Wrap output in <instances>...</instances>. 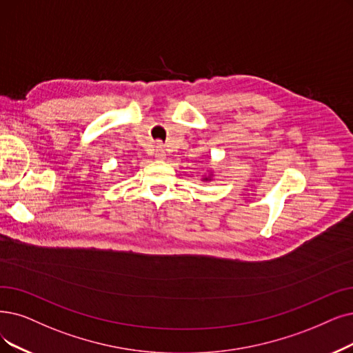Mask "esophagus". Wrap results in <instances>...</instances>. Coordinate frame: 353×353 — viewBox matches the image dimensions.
<instances>
[{
  "instance_id": "esophagus-1",
  "label": "esophagus",
  "mask_w": 353,
  "mask_h": 353,
  "mask_svg": "<svg viewBox=\"0 0 353 353\" xmlns=\"http://www.w3.org/2000/svg\"><path fill=\"white\" fill-rule=\"evenodd\" d=\"M154 157H157L158 159H163L165 158V150H163L161 143H158L157 149H154Z\"/></svg>"
}]
</instances>
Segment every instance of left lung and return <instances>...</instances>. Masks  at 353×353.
<instances>
[{"mask_svg": "<svg viewBox=\"0 0 353 353\" xmlns=\"http://www.w3.org/2000/svg\"><path fill=\"white\" fill-rule=\"evenodd\" d=\"M204 179H205V181H208V179H210V178H204Z\"/></svg>", "mask_w": 353, "mask_h": 353, "instance_id": "8db88e82", "label": "left lung"}]
</instances>
